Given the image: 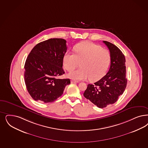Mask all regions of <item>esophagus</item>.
<instances>
[{
    "instance_id": "obj_1",
    "label": "esophagus",
    "mask_w": 148,
    "mask_h": 148,
    "mask_svg": "<svg viewBox=\"0 0 148 148\" xmlns=\"http://www.w3.org/2000/svg\"><path fill=\"white\" fill-rule=\"evenodd\" d=\"M71 83H78L79 82H77V81H75V80H71Z\"/></svg>"
}]
</instances>
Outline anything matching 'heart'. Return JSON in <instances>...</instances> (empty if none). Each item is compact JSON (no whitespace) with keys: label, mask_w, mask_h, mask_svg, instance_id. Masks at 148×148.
Masks as SVG:
<instances>
[{"label":"heart","mask_w":148,"mask_h":148,"mask_svg":"<svg viewBox=\"0 0 148 148\" xmlns=\"http://www.w3.org/2000/svg\"><path fill=\"white\" fill-rule=\"evenodd\" d=\"M73 50L75 54L66 52L63 58V65L67 71H71L80 64V69L71 71L68 77L74 80H85L89 77L91 82L100 79L109 66L110 55L106 49H102L90 41L77 44Z\"/></svg>","instance_id":"1"}]
</instances>
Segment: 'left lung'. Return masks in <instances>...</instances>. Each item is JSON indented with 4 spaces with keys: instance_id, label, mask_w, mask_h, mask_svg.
<instances>
[{
    "instance_id": "obj_1",
    "label": "left lung",
    "mask_w": 148,
    "mask_h": 148,
    "mask_svg": "<svg viewBox=\"0 0 148 148\" xmlns=\"http://www.w3.org/2000/svg\"><path fill=\"white\" fill-rule=\"evenodd\" d=\"M110 51V66L107 74L93 85L88 84L84 96L97 107L103 108L116 102L127 85L125 57L117 46L103 41Z\"/></svg>"
}]
</instances>
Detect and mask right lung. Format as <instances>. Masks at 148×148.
Segmentation results:
<instances>
[{
    "instance_id": "add662e5",
    "label": "right lung",
    "mask_w": 148,
    "mask_h": 148,
    "mask_svg": "<svg viewBox=\"0 0 148 148\" xmlns=\"http://www.w3.org/2000/svg\"><path fill=\"white\" fill-rule=\"evenodd\" d=\"M66 40L53 38L36 45L26 59L25 81L27 91L35 101L54 102L61 96L69 79L57 78L64 74L63 58Z\"/></svg>"
}]
</instances>
